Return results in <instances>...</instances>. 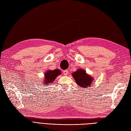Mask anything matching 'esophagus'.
Instances as JSON below:
<instances>
[{"label": "esophagus", "mask_w": 131, "mask_h": 131, "mask_svg": "<svg viewBox=\"0 0 131 131\" xmlns=\"http://www.w3.org/2000/svg\"><path fill=\"white\" fill-rule=\"evenodd\" d=\"M63 74H64V75H67L68 74V70H65L63 71Z\"/></svg>", "instance_id": "obj_1"}]
</instances>
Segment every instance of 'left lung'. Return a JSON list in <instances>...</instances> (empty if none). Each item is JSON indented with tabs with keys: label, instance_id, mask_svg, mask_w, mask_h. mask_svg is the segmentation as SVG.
<instances>
[{
	"label": "left lung",
	"instance_id": "8db88e82",
	"mask_svg": "<svg viewBox=\"0 0 131 131\" xmlns=\"http://www.w3.org/2000/svg\"><path fill=\"white\" fill-rule=\"evenodd\" d=\"M73 77L79 86L81 88H89L92 83L93 79L86 73V71L79 69L72 74Z\"/></svg>",
	"mask_w": 131,
	"mask_h": 131
}]
</instances>
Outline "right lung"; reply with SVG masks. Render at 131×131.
Returning <instances> with one entry per match:
<instances>
[{
    "mask_svg": "<svg viewBox=\"0 0 131 131\" xmlns=\"http://www.w3.org/2000/svg\"><path fill=\"white\" fill-rule=\"evenodd\" d=\"M61 74V72L58 69L53 70H48L45 74V78L43 79L44 80H43V82H42V85L45 84V85H46L51 84L56 79V77Z\"/></svg>",
    "mask_w": 131,
    "mask_h": 131,
    "instance_id": "add662e5",
    "label": "right lung"
}]
</instances>
